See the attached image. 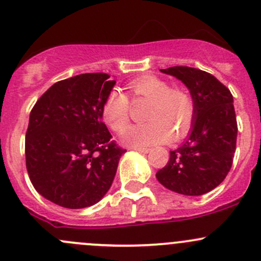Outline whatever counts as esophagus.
Wrapping results in <instances>:
<instances>
[{"label": "esophagus", "mask_w": 261, "mask_h": 261, "mask_svg": "<svg viewBox=\"0 0 261 261\" xmlns=\"http://www.w3.org/2000/svg\"><path fill=\"white\" fill-rule=\"evenodd\" d=\"M134 150H136V151L141 152V154H147V152L150 151L149 147H134Z\"/></svg>", "instance_id": "esophagus-1"}]
</instances>
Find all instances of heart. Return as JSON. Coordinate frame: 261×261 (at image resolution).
Listing matches in <instances>:
<instances>
[{
    "mask_svg": "<svg viewBox=\"0 0 261 261\" xmlns=\"http://www.w3.org/2000/svg\"><path fill=\"white\" fill-rule=\"evenodd\" d=\"M131 94L149 101L144 118L146 122L130 126L122 141L128 146L144 147L180 140L191 130L194 118V101L186 88L173 87L170 82L155 75H143L128 83ZM103 122L115 133H122L130 122V99L114 88L101 110Z\"/></svg>",
    "mask_w": 261,
    "mask_h": 261,
    "instance_id": "heart-1",
    "label": "heart"
}]
</instances>
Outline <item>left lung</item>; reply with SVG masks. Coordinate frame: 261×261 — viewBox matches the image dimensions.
I'll return each mask as SVG.
<instances>
[{
    "mask_svg": "<svg viewBox=\"0 0 261 261\" xmlns=\"http://www.w3.org/2000/svg\"><path fill=\"white\" fill-rule=\"evenodd\" d=\"M183 82L194 101V118L187 140L170 151L156 179L173 192L201 196L228 174L236 150L238 122L230 89L204 70L191 67L160 69Z\"/></svg>",
    "mask_w": 261,
    "mask_h": 261,
    "instance_id": "left-lung-1",
    "label": "left lung"
}]
</instances>
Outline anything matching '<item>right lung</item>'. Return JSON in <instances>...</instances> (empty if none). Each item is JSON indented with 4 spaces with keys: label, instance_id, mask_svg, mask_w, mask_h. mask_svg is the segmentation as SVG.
<instances>
[{
    "label": "right lung",
    "instance_id": "add662e5",
    "mask_svg": "<svg viewBox=\"0 0 261 261\" xmlns=\"http://www.w3.org/2000/svg\"><path fill=\"white\" fill-rule=\"evenodd\" d=\"M115 83L106 73L59 81L31 110L26 169L34 188L58 206H92L114 181L126 150L111 140L101 110Z\"/></svg>",
    "mask_w": 261,
    "mask_h": 261
}]
</instances>
